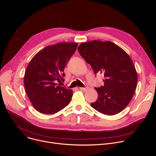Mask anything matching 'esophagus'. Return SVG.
Masks as SVG:
<instances>
[{
  "label": "esophagus",
  "instance_id": "esophagus-1",
  "mask_svg": "<svg viewBox=\"0 0 156 156\" xmlns=\"http://www.w3.org/2000/svg\"><path fill=\"white\" fill-rule=\"evenodd\" d=\"M87 88H88V86H86L84 87H80V90H81V91H86V90H87Z\"/></svg>",
  "mask_w": 156,
  "mask_h": 156
}]
</instances>
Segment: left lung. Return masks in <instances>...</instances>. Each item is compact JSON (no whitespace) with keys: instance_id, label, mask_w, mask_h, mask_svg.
Listing matches in <instances>:
<instances>
[{"instance_id":"left-lung-1","label":"left lung","mask_w":156,"mask_h":156,"mask_svg":"<svg viewBox=\"0 0 156 156\" xmlns=\"http://www.w3.org/2000/svg\"><path fill=\"white\" fill-rule=\"evenodd\" d=\"M78 50L96 75L104 76V86L95 87L98 98L91 106L105 115L120 112L131 101L137 86V73L129 55L110 41L81 43Z\"/></svg>"}]
</instances>
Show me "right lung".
Listing matches in <instances>:
<instances>
[{
  "instance_id": "1",
  "label": "right lung",
  "mask_w": 156,
  "mask_h": 156,
  "mask_svg": "<svg viewBox=\"0 0 156 156\" xmlns=\"http://www.w3.org/2000/svg\"><path fill=\"white\" fill-rule=\"evenodd\" d=\"M76 42H60L40 51L25 71L24 84L34 108L44 114H53L68 105L73 92L60 86L64 81V69L75 52Z\"/></svg>"
}]
</instances>
